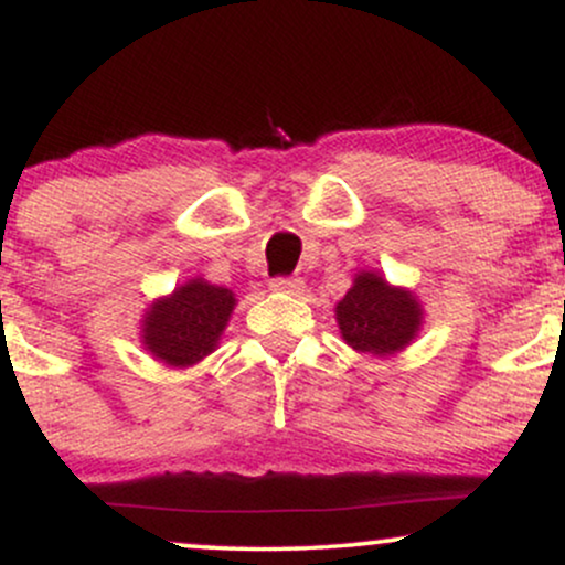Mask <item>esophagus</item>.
<instances>
[{
  "mask_svg": "<svg viewBox=\"0 0 565 565\" xmlns=\"http://www.w3.org/2000/svg\"><path fill=\"white\" fill-rule=\"evenodd\" d=\"M270 289L284 291V295H297V297H300L302 291H305V284L300 281V278H295V276H278V278H274V281H270Z\"/></svg>",
  "mask_w": 565,
  "mask_h": 565,
  "instance_id": "34e87169",
  "label": "esophagus"
}]
</instances>
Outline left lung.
Wrapping results in <instances>:
<instances>
[{
    "label": "left lung",
    "mask_w": 565,
    "mask_h": 565,
    "mask_svg": "<svg viewBox=\"0 0 565 565\" xmlns=\"http://www.w3.org/2000/svg\"><path fill=\"white\" fill-rule=\"evenodd\" d=\"M337 321L350 348L391 355L417 334L423 310L408 291L393 289L374 274H359L353 289L337 302Z\"/></svg>",
    "instance_id": "1"
}]
</instances>
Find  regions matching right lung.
I'll use <instances>...</instances> for the list:
<instances>
[{"label":"right lung","mask_w":565,"mask_h":565,"mask_svg":"<svg viewBox=\"0 0 565 565\" xmlns=\"http://www.w3.org/2000/svg\"><path fill=\"white\" fill-rule=\"evenodd\" d=\"M236 305L231 289L196 278L148 310L142 340L170 366H191L212 353Z\"/></svg>","instance_id":"add662e5"}]
</instances>
